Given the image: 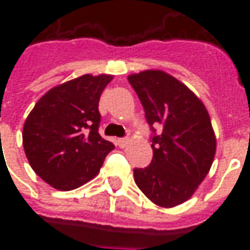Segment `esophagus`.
<instances>
[{
	"instance_id": "34e87169",
	"label": "esophagus",
	"mask_w": 250,
	"mask_h": 250,
	"mask_svg": "<svg viewBox=\"0 0 250 250\" xmlns=\"http://www.w3.org/2000/svg\"><path fill=\"white\" fill-rule=\"evenodd\" d=\"M128 142H130L128 138H122V139H118V145L123 148V147H125L127 145H128Z\"/></svg>"
}]
</instances>
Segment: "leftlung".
<instances>
[{
    "label": "left lung",
    "instance_id": "8db88e82",
    "mask_svg": "<svg viewBox=\"0 0 250 250\" xmlns=\"http://www.w3.org/2000/svg\"><path fill=\"white\" fill-rule=\"evenodd\" d=\"M139 96L147 122L162 125L152 136L150 166L134 170L142 193L161 208L193 197L214 161L217 139L202 100L167 72L146 69L127 77Z\"/></svg>",
    "mask_w": 250,
    "mask_h": 250
}]
</instances>
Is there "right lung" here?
<instances>
[{
	"instance_id": "1",
	"label": "right lung",
	"mask_w": 250,
	"mask_h": 250,
	"mask_svg": "<svg viewBox=\"0 0 250 250\" xmlns=\"http://www.w3.org/2000/svg\"><path fill=\"white\" fill-rule=\"evenodd\" d=\"M112 75H83L51 88L25 120L30 167L52 188L69 191L93 179L115 146L98 132L99 100Z\"/></svg>"
}]
</instances>
